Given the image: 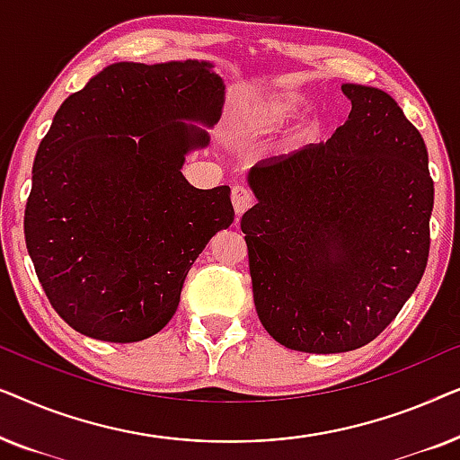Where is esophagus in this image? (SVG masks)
I'll use <instances>...</instances> for the list:
<instances>
[{"label":"esophagus","instance_id":"obj_1","mask_svg":"<svg viewBox=\"0 0 460 460\" xmlns=\"http://www.w3.org/2000/svg\"><path fill=\"white\" fill-rule=\"evenodd\" d=\"M232 205H234L236 217H241L243 213L247 211L251 205H253V197H251V192L247 190V188L234 186L232 188Z\"/></svg>","mask_w":460,"mask_h":460}]
</instances>
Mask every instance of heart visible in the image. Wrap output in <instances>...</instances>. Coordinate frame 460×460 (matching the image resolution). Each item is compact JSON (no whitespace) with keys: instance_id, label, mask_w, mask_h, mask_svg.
Masks as SVG:
<instances>
[{"instance_id":"obj_1","label":"heart","mask_w":460,"mask_h":460,"mask_svg":"<svg viewBox=\"0 0 460 460\" xmlns=\"http://www.w3.org/2000/svg\"><path fill=\"white\" fill-rule=\"evenodd\" d=\"M304 106L305 100L291 92L253 100L238 112L234 134L241 140H260L263 136L276 134L288 121H293L304 111Z\"/></svg>"}]
</instances>
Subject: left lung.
<instances>
[{"label": "left lung", "mask_w": 460, "mask_h": 460, "mask_svg": "<svg viewBox=\"0 0 460 460\" xmlns=\"http://www.w3.org/2000/svg\"><path fill=\"white\" fill-rule=\"evenodd\" d=\"M348 121L329 140L251 167L241 219L257 316L288 349L373 341L429 257L433 181L419 129L379 87L343 84Z\"/></svg>", "instance_id": "1"}]
</instances>
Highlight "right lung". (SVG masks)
Masks as SVG:
<instances>
[{"mask_svg": "<svg viewBox=\"0 0 460 460\" xmlns=\"http://www.w3.org/2000/svg\"><path fill=\"white\" fill-rule=\"evenodd\" d=\"M226 84L209 60L115 62L68 96L37 148L24 238L49 304L81 335L136 343L173 318L188 270L234 222L230 188L199 190Z\"/></svg>", "mask_w": 460, "mask_h": 460, "instance_id": "1", "label": "right lung"}]
</instances>
